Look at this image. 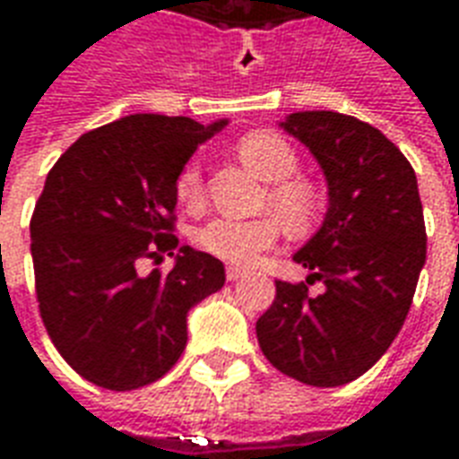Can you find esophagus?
Wrapping results in <instances>:
<instances>
[{
  "instance_id": "34e87169",
  "label": "esophagus",
  "mask_w": 459,
  "mask_h": 459,
  "mask_svg": "<svg viewBox=\"0 0 459 459\" xmlns=\"http://www.w3.org/2000/svg\"><path fill=\"white\" fill-rule=\"evenodd\" d=\"M240 275H243V270L240 268H233V265H229V268H226V278H229L230 282H233V280H238Z\"/></svg>"
}]
</instances>
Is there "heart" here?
<instances>
[{"label":"heart","instance_id":"b5f03b06","mask_svg":"<svg viewBox=\"0 0 459 459\" xmlns=\"http://www.w3.org/2000/svg\"><path fill=\"white\" fill-rule=\"evenodd\" d=\"M236 154L260 179L268 181L258 209L275 212L292 236H305L319 216V194L312 181L295 174L299 167L295 147L278 132L255 130L240 137ZM174 196L184 209H204L206 186L196 160L186 161L179 169L174 179ZM274 217L260 213L255 219H213L194 233V243L211 258L230 265H250L260 253L275 246L280 224Z\"/></svg>","mask_w":459,"mask_h":459}]
</instances>
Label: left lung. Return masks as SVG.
<instances>
[{
	"label": "left lung",
	"mask_w": 459,
	"mask_h": 459,
	"mask_svg": "<svg viewBox=\"0 0 459 459\" xmlns=\"http://www.w3.org/2000/svg\"><path fill=\"white\" fill-rule=\"evenodd\" d=\"M282 127L317 157L329 184L327 219L295 263L302 282L275 280L255 322L270 364L319 388L366 374L401 332L425 263L418 181L403 152L351 115L292 113ZM319 279V296L308 285Z\"/></svg>",
	"instance_id": "1"
}]
</instances>
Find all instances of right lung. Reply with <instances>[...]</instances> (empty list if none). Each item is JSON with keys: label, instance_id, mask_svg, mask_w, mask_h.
<instances>
[{"label": "right lung", "instance_id": "obj_1", "mask_svg": "<svg viewBox=\"0 0 459 459\" xmlns=\"http://www.w3.org/2000/svg\"><path fill=\"white\" fill-rule=\"evenodd\" d=\"M223 125L130 115L81 134L48 171L31 213L36 302L85 381L154 384L186 346V312L223 288V263L189 246L169 273L140 270L174 255V179Z\"/></svg>", "mask_w": 459, "mask_h": 459}]
</instances>
